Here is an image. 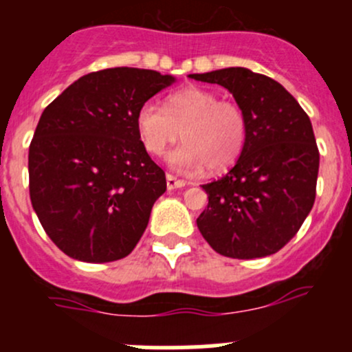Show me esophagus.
Segmentation results:
<instances>
[{
    "label": "esophagus",
    "instance_id": "esophagus-1",
    "mask_svg": "<svg viewBox=\"0 0 352 352\" xmlns=\"http://www.w3.org/2000/svg\"><path fill=\"white\" fill-rule=\"evenodd\" d=\"M166 187H168V190L180 189V187H186V182L180 179H177V177L170 175V173H166Z\"/></svg>",
    "mask_w": 352,
    "mask_h": 352
}]
</instances>
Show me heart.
<instances>
[{"label":"heart","instance_id":"1","mask_svg":"<svg viewBox=\"0 0 352 352\" xmlns=\"http://www.w3.org/2000/svg\"><path fill=\"white\" fill-rule=\"evenodd\" d=\"M136 127L150 155L160 156L180 140L186 143L170 155V163L187 173L209 166L221 170L232 165L247 141V119L235 102L219 100L204 88L175 91L165 102H144L138 110Z\"/></svg>","mask_w":352,"mask_h":352}]
</instances>
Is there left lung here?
<instances>
[{"label":"left lung","instance_id":"left-lung-1","mask_svg":"<svg viewBox=\"0 0 352 352\" xmlns=\"http://www.w3.org/2000/svg\"><path fill=\"white\" fill-rule=\"evenodd\" d=\"M189 76L230 90L247 119L236 165L202 186L209 202L197 218L199 232L225 257L276 254L314 208L320 153L310 117L283 85L247 67Z\"/></svg>","mask_w":352,"mask_h":352}]
</instances>
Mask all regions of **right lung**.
<instances>
[{"label":"right lung","mask_w":352,"mask_h":352,"mask_svg":"<svg viewBox=\"0 0 352 352\" xmlns=\"http://www.w3.org/2000/svg\"><path fill=\"white\" fill-rule=\"evenodd\" d=\"M173 81L109 67L81 76L44 109L28 148V189L42 228L66 255L112 262L140 242L166 179L141 143L136 116Z\"/></svg>","instance_id":"right-lung-1"}]
</instances>
